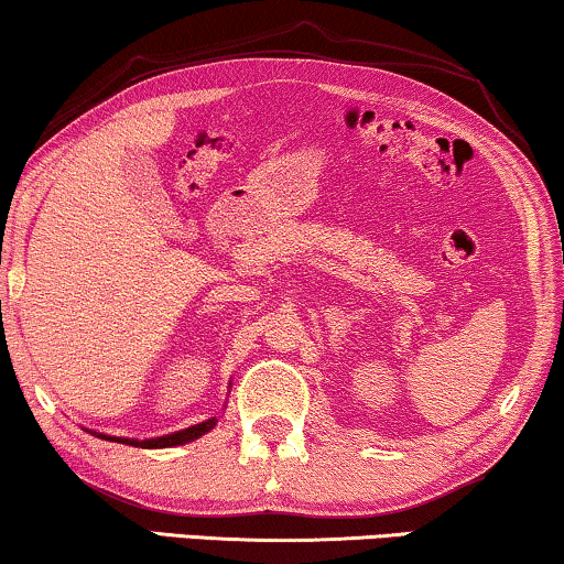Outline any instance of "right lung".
I'll use <instances>...</instances> for the list:
<instances>
[{"label": "right lung", "instance_id": "right-lung-1", "mask_svg": "<svg viewBox=\"0 0 564 564\" xmlns=\"http://www.w3.org/2000/svg\"><path fill=\"white\" fill-rule=\"evenodd\" d=\"M217 424V419H206V422L196 424V426H188L184 432H176V434H165V437H158V440H117V437H105V434H99L101 440H115V442H122V444H134V447H145V449H155V447H176V444H186L196 437H202L212 430V426Z\"/></svg>", "mask_w": 564, "mask_h": 564}]
</instances>
